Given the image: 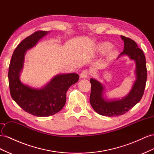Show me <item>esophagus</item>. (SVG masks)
<instances>
[{
	"mask_svg": "<svg viewBox=\"0 0 154 154\" xmlns=\"http://www.w3.org/2000/svg\"><path fill=\"white\" fill-rule=\"evenodd\" d=\"M88 74H89L88 71H87V70H84V71H82L81 73L80 77L81 78H86L88 76Z\"/></svg>",
	"mask_w": 154,
	"mask_h": 154,
	"instance_id": "34e87169",
	"label": "esophagus"
}]
</instances>
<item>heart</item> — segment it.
Returning <instances> with one entry per match:
<instances>
[{
  "label": "heart",
  "instance_id": "1",
  "mask_svg": "<svg viewBox=\"0 0 154 154\" xmlns=\"http://www.w3.org/2000/svg\"><path fill=\"white\" fill-rule=\"evenodd\" d=\"M113 45L112 44L108 42H103L99 43L97 46L96 47V49L97 52L100 54H104L106 52L112 49ZM117 50H112L109 52L108 57L109 58H113L117 55Z\"/></svg>",
  "mask_w": 154,
  "mask_h": 154
}]
</instances>
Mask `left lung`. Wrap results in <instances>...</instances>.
Returning <instances> with one entry per match:
<instances>
[{"mask_svg":"<svg viewBox=\"0 0 154 154\" xmlns=\"http://www.w3.org/2000/svg\"><path fill=\"white\" fill-rule=\"evenodd\" d=\"M124 41V50L118 56H128L135 63V80L129 93L121 99H108L105 96V87L95 79L91 78L90 103L94 110L104 116L114 117L126 113L141 99L147 79L146 58L137 43L131 38L121 36Z\"/></svg>","mask_w":154,"mask_h":154,"instance_id":"obj_1","label":"left lung"}]
</instances>
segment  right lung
<instances>
[{
	"label": "right lung",
	"instance_id": "right-lung-1",
	"mask_svg": "<svg viewBox=\"0 0 154 154\" xmlns=\"http://www.w3.org/2000/svg\"><path fill=\"white\" fill-rule=\"evenodd\" d=\"M49 33L38 31L24 39L14 50L9 66L8 80L12 99L25 112L37 117L51 116L60 112L66 103L69 88L79 79L75 73L58 74L41 88L25 85L20 81L26 51Z\"/></svg>",
	"mask_w": 154,
	"mask_h": 154
}]
</instances>
